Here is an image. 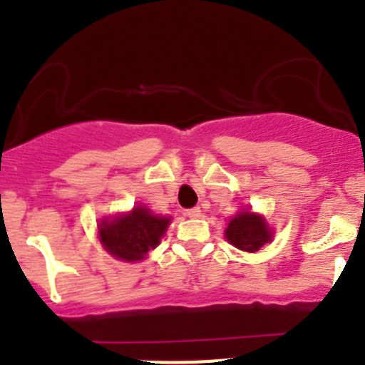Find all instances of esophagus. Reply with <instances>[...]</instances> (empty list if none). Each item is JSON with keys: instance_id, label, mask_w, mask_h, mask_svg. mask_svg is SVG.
Masks as SVG:
<instances>
[{"instance_id": "1", "label": "esophagus", "mask_w": 365, "mask_h": 365, "mask_svg": "<svg viewBox=\"0 0 365 365\" xmlns=\"http://www.w3.org/2000/svg\"><path fill=\"white\" fill-rule=\"evenodd\" d=\"M186 215L190 218H199L200 217V207H192V210H186Z\"/></svg>"}]
</instances>
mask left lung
<instances>
[{"label": "left lung", "instance_id": "8db88e82", "mask_svg": "<svg viewBox=\"0 0 365 365\" xmlns=\"http://www.w3.org/2000/svg\"><path fill=\"white\" fill-rule=\"evenodd\" d=\"M225 238L231 245L245 252H256L272 240V229L262 215L252 211H238L225 227Z\"/></svg>", "mask_w": 365, "mask_h": 365}]
</instances>
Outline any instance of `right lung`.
<instances>
[{
	"instance_id": "right-lung-1",
	"label": "right lung",
	"mask_w": 365,
	"mask_h": 365,
	"mask_svg": "<svg viewBox=\"0 0 365 365\" xmlns=\"http://www.w3.org/2000/svg\"><path fill=\"white\" fill-rule=\"evenodd\" d=\"M170 220V217H159L145 206H134L128 213L103 218L98 224V238L116 259L140 262L150 249L158 247Z\"/></svg>"
}]
</instances>
